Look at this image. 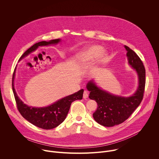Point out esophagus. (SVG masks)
<instances>
[{
    "instance_id": "34e87169",
    "label": "esophagus",
    "mask_w": 159,
    "mask_h": 159,
    "mask_svg": "<svg viewBox=\"0 0 159 159\" xmlns=\"http://www.w3.org/2000/svg\"><path fill=\"white\" fill-rule=\"evenodd\" d=\"M88 96H89V94H88L87 91V90H84V94H83V98L84 99H86V98H88Z\"/></svg>"
}]
</instances>
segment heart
I'll use <instances>...</instances> for the list:
<instances>
[{"label":"heart","mask_w":159,"mask_h":159,"mask_svg":"<svg viewBox=\"0 0 159 159\" xmlns=\"http://www.w3.org/2000/svg\"><path fill=\"white\" fill-rule=\"evenodd\" d=\"M102 50V47L99 45H93L89 47L79 54L78 57L79 62L85 65L94 61L98 57L99 61H103L106 57V54Z\"/></svg>","instance_id":"obj_1"}]
</instances>
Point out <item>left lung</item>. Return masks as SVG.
Listing matches in <instances>:
<instances>
[{"mask_svg":"<svg viewBox=\"0 0 159 159\" xmlns=\"http://www.w3.org/2000/svg\"><path fill=\"white\" fill-rule=\"evenodd\" d=\"M127 51L128 63L137 72L139 85L134 94L121 97L111 94L101 89L91 80L87 84L90 91L89 98L96 101L98 109L93 113V118L99 124L107 127L120 125L126 120L140 104L145 91V69L142 61L134 51L125 46Z\"/></svg>","mask_w":159,"mask_h":159,"instance_id":"obj_1","label":"left lung"}]
</instances>
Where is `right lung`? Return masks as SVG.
<instances>
[{"label": "right lung", "instance_id": "obj_1", "mask_svg": "<svg viewBox=\"0 0 159 159\" xmlns=\"http://www.w3.org/2000/svg\"><path fill=\"white\" fill-rule=\"evenodd\" d=\"M60 41V39H56L50 40V41H43L38 42L33 45L31 48L22 54L19 60L20 61L31 52L35 51L39 47L57 44ZM14 77L15 71L12 75V87L17 109L22 117L30 123L40 128L50 129L58 126L65 120L68 112L69 111L72 102L76 100H80L83 97L84 89H81L78 92L70 96H66L47 107H34L28 106L19 99L16 94L14 87Z\"/></svg>", "mask_w": 159, "mask_h": 159}]
</instances>
